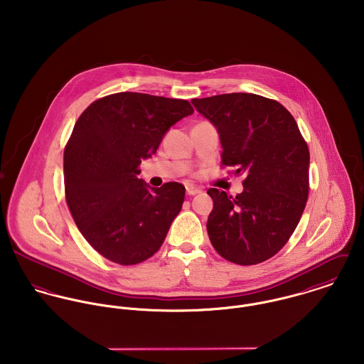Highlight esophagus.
Here are the masks:
<instances>
[{
	"label": "esophagus",
	"mask_w": 364,
	"mask_h": 364,
	"mask_svg": "<svg viewBox=\"0 0 364 364\" xmlns=\"http://www.w3.org/2000/svg\"><path fill=\"white\" fill-rule=\"evenodd\" d=\"M202 191L199 189V188H196V186H193V185H186V193L189 195V196H193V195H198V193H200Z\"/></svg>",
	"instance_id": "34e87169"
}]
</instances>
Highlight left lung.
<instances>
[{
	"label": "left lung",
	"mask_w": 364,
	"mask_h": 364,
	"mask_svg": "<svg viewBox=\"0 0 364 364\" xmlns=\"http://www.w3.org/2000/svg\"><path fill=\"white\" fill-rule=\"evenodd\" d=\"M217 127L221 166L245 175L237 196L210 188L208 234L220 257L257 264L274 257L294 232L309 199L310 151L291 113L255 94L192 100Z\"/></svg>",
	"instance_id": "left-lung-1"
}]
</instances>
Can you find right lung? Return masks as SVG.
<instances>
[{
    "instance_id": "1",
    "label": "right lung",
    "mask_w": 364,
    "mask_h": 364,
    "mask_svg": "<svg viewBox=\"0 0 364 364\" xmlns=\"http://www.w3.org/2000/svg\"><path fill=\"white\" fill-rule=\"evenodd\" d=\"M192 113L185 100L117 92L78 117L64 149L65 202L80 232L106 259L137 264L161 248L185 186L149 189L139 166L156 154L166 130Z\"/></svg>"
}]
</instances>
